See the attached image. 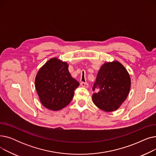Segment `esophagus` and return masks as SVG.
Returning <instances> with one entry per match:
<instances>
[{"label":"esophagus","instance_id":"esophagus-1","mask_svg":"<svg viewBox=\"0 0 156 156\" xmlns=\"http://www.w3.org/2000/svg\"><path fill=\"white\" fill-rule=\"evenodd\" d=\"M80 85H81V87H85V88H88V84L86 82H81Z\"/></svg>","mask_w":156,"mask_h":156}]
</instances>
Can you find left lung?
I'll return each mask as SVG.
<instances>
[{"label":"left lung","mask_w":156,"mask_h":156,"mask_svg":"<svg viewBox=\"0 0 156 156\" xmlns=\"http://www.w3.org/2000/svg\"><path fill=\"white\" fill-rule=\"evenodd\" d=\"M131 87V78L124 66L119 61L104 63L97 75L92 95L94 104L101 110H117L127 98Z\"/></svg>","instance_id":"left-lung-1"}]
</instances>
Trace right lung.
Segmentation results:
<instances>
[{
  "label": "right lung",
  "mask_w": 156,
  "mask_h": 156,
  "mask_svg": "<svg viewBox=\"0 0 156 156\" xmlns=\"http://www.w3.org/2000/svg\"><path fill=\"white\" fill-rule=\"evenodd\" d=\"M68 64L54 57L42 66L35 77V88L40 101L47 109L57 111L72 101L80 85L68 70Z\"/></svg>",
  "instance_id": "right-lung-1"
}]
</instances>
